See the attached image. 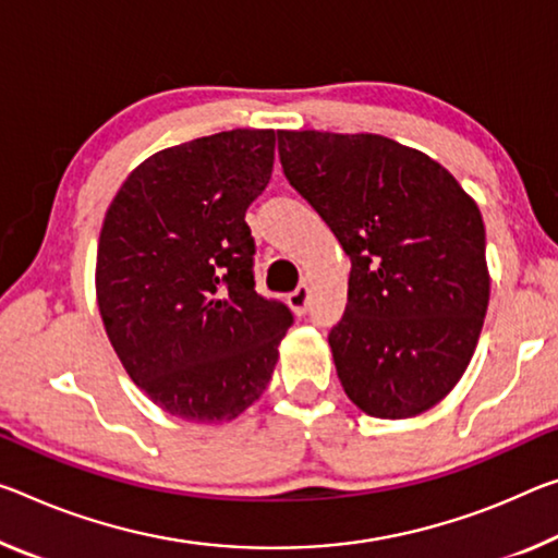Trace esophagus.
I'll list each match as a JSON object with an SVG mask.
<instances>
[{
	"instance_id": "esophagus-1",
	"label": "esophagus",
	"mask_w": 558,
	"mask_h": 558,
	"mask_svg": "<svg viewBox=\"0 0 558 558\" xmlns=\"http://www.w3.org/2000/svg\"><path fill=\"white\" fill-rule=\"evenodd\" d=\"M288 303L295 311V315H305L307 305H311V290H307V286H298L293 293L288 295Z\"/></svg>"
}]
</instances>
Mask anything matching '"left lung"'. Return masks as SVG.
I'll list each match as a JSON object with an SVG mask.
<instances>
[{
	"instance_id": "left-lung-1",
	"label": "left lung",
	"mask_w": 558,
	"mask_h": 558,
	"mask_svg": "<svg viewBox=\"0 0 558 558\" xmlns=\"http://www.w3.org/2000/svg\"><path fill=\"white\" fill-rule=\"evenodd\" d=\"M278 154L350 255L348 305L327 335L344 392L383 420L435 407L489 305L476 203L445 166L377 134L278 131Z\"/></svg>"
}]
</instances>
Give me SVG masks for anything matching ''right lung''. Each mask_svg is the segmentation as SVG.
Segmentation results:
<instances>
[{
  "label": "right lung",
  "instance_id": "add662e5",
  "mask_svg": "<svg viewBox=\"0 0 558 558\" xmlns=\"http://www.w3.org/2000/svg\"><path fill=\"white\" fill-rule=\"evenodd\" d=\"M276 131L233 129L146 158L106 210L96 300L129 377L189 422H231L270 383L293 313L255 293L245 210Z\"/></svg>",
  "mask_w": 558,
  "mask_h": 558
}]
</instances>
